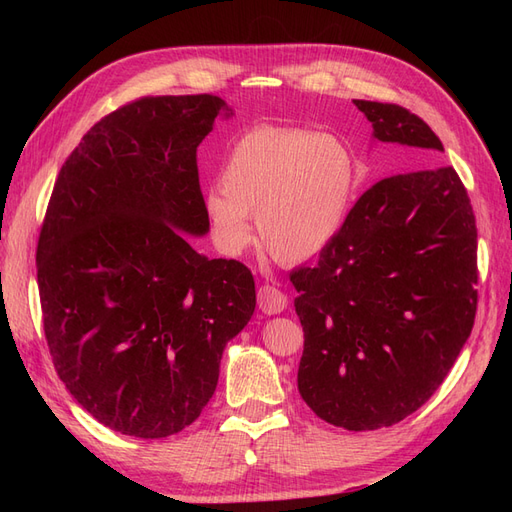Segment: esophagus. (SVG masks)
Wrapping results in <instances>:
<instances>
[{
  "label": "esophagus",
  "mask_w": 512,
  "mask_h": 512,
  "mask_svg": "<svg viewBox=\"0 0 512 512\" xmlns=\"http://www.w3.org/2000/svg\"><path fill=\"white\" fill-rule=\"evenodd\" d=\"M286 305H288V297H286L282 290H277L275 286H269V284L260 286V290H258V307L267 316H275V314L284 312Z\"/></svg>",
  "instance_id": "esophagus-1"
}]
</instances>
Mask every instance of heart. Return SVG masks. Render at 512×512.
I'll return each mask as SVG.
<instances>
[{"instance_id":"heart-1","label":"heart","mask_w":512,"mask_h":512,"mask_svg":"<svg viewBox=\"0 0 512 512\" xmlns=\"http://www.w3.org/2000/svg\"><path fill=\"white\" fill-rule=\"evenodd\" d=\"M359 190V162L346 141L305 128L258 126L230 147L220 188L203 207L215 247L239 256L254 232L286 265L322 254L342 235Z\"/></svg>"}]
</instances>
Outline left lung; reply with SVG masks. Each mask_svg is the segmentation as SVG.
<instances>
[{
	"label": "left lung",
	"instance_id": "left-lung-1",
	"mask_svg": "<svg viewBox=\"0 0 512 512\" xmlns=\"http://www.w3.org/2000/svg\"><path fill=\"white\" fill-rule=\"evenodd\" d=\"M414 170L378 181L314 267L290 273L305 344L299 393L348 431L391 427L438 391L476 314V222L444 147L397 104L354 100Z\"/></svg>",
	"mask_w": 512,
	"mask_h": 512
}]
</instances>
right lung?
<instances>
[{
  "mask_svg": "<svg viewBox=\"0 0 512 512\" xmlns=\"http://www.w3.org/2000/svg\"><path fill=\"white\" fill-rule=\"evenodd\" d=\"M218 115L235 113L209 94L117 108L61 166L44 215L36 267L57 376L126 436L192 425L254 314L252 271L180 235L209 232L196 149Z\"/></svg>",
  "mask_w": 512,
  "mask_h": 512,
  "instance_id": "obj_1",
  "label": "right lung"
}]
</instances>
